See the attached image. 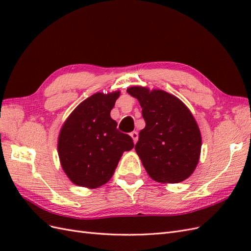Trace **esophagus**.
Returning a JSON list of instances; mask_svg holds the SVG:
<instances>
[{
  "label": "esophagus",
  "mask_w": 251,
  "mask_h": 251,
  "mask_svg": "<svg viewBox=\"0 0 251 251\" xmlns=\"http://www.w3.org/2000/svg\"><path fill=\"white\" fill-rule=\"evenodd\" d=\"M130 136L132 137L134 143L137 142V140H138V133H137V132H132V133L130 134Z\"/></svg>",
  "instance_id": "obj_1"
}]
</instances>
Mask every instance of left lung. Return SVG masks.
Wrapping results in <instances>:
<instances>
[{
  "mask_svg": "<svg viewBox=\"0 0 251 251\" xmlns=\"http://www.w3.org/2000/svg\"><path fill=\"white\" fill-rule=\"evenodd\" d=\"M126 92L137 98L146 127L135 150L149 176L160 183L187 179L199 162L202 137L192 112L178 97L163 90L134 86Z\"/></svg>",
  "mask_w": 251,
  "mask_h": 251,
  "instance_id": "8db88e82",
  "label": "left lung"
}]
</instances>
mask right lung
<instances>
[{"instance_id": "obj_1", "label": "right lung", "mask_w": 251, "mask_h": 251, "mask_svg": "<svg viewBox=\"0 0 251 251\" xmlns=\"http://www.w3.org/2000/svg\"><path fill=\"white\" fill-rule=\"evenodd\" d=\"M120 91L95 93L66 119L58 135L60 165L74 184L96 188L112 178L124 151L134 148L130 136L117 130L111 110Z\"/></svg>"}]
</instances>
